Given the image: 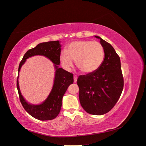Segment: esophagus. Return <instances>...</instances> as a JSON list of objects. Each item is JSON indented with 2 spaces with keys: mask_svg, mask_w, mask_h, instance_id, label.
I'll return each mask as SVG.
<instances>
[{
  "mask_svg": "<svg viewBox=\"0 0 146 146\" xmlns=\"http://www.w3.org/2000/svg\"><path fill=\"white\" fill-rule=\"evenodd\" d=\"M77 80V76H76V75H74V81L75 83H76Z\"/></svg>",
  "mask_w": 146,
  "mask_h": 146,
  "instance_id": "1",
  "label": "esophagus"
}]
</instances>
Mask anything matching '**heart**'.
<instances>
[{"label":"heart","mask_w":146,"mask_h":146,"mask_svg":"<svg viewBox=\"0 0 146 146\" xmlns=\"http://www.w3.org/2000/svg\"><path fill=\"white\" fill-rule=\"evenodd\" d=\"M102 45L98 41H77L67 46L65 52L60 54V62L63 67L70 70L73 61L81 72L89 74L94 72L102 63L104 59Z\"/></svg>","instance_id":"obj_1"}]
</instances>
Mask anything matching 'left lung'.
<instances>
[{"mask_svg": "<svg viewBox=\"0 0 146 146\" xmlns=\"http://www.w3.org/2000/svg\"><path fill=\"white\" fill-rule=\"evenodd\" d=\"M105 53L100 67L94 72L80 76L77 79L79 100L89 114L102 115L116 105L123 88L121 60L113 46L98 36Z\"/></svg>", "mask_w": 146, "mask_h": 146, "instance_id": "obj_1", "label": "left lung"}]
</instances>
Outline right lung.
<instances>
[{"label": "right lung", "mask_w": 146, "mask_h": 146, "mask_svg": "<svg viewBox=\"0 0 146 146\" xmlns=\"http://www.w3.org/2000/svg\"><path fill=\"white\" fill-rule=\"evenodd\" d=\"M61 47L59 41L39 44L25 53L19 66L18 72L26 60L35 55L44 56L54 64L55 74L54 85L47 99L39 105L30 104L24 99L19 89V75L17 78V88L21 103L30 115L38 120H52L58 115L62 105L63 97L69 86L74 82L73 74L58 66L60 64Z\"/></svg>", "instance_id": "1"}]
</instances>
